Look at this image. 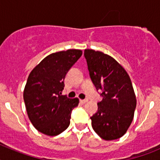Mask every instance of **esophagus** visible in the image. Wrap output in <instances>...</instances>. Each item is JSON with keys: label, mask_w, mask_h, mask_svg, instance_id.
<instances>
[{"label": "esophagus", "mask_w": 160, "mask_h": 160, "mask_svg": "<svg viewBox=\"0 0 160 160\" xmlns=\"http://www.w3.org/2000/svg\"><path fill=\"white\" fill-rule=\"evenodd\" d=\"M80 102H81L82 103H86L88 102V99H81L80 100Z\"/></svg>", "instance_id": "34e87169"}]
</instances>
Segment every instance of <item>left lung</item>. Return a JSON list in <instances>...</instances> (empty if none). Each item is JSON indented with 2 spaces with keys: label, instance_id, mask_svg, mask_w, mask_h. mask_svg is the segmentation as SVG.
<instances>
[{
  "label": "left lung",
  "instance_id": "8db88e82",
  "mask_svg": "<svg viewBox=\"0 0 160 160\" xmlns=\"http://www.w3.org/2000/svg\"><path fill=\"white\" fill-rule=\"evenodd\" d=\"M90 77L102 100L90 117L94 131L105 140L119 138L129 128L136 107L131 78L112 57L100 51L85 49Z\"/></svg>",
  "mask_w": 160,
  "mask_h": 160
}]
</instances>
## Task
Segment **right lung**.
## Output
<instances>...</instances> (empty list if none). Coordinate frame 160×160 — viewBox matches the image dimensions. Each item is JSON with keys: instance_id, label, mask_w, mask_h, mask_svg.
<instances>
[{"instance_id": "obj_1", "label": "right lung", "mask_w": 160, "mask_h": 160, "mask_svg": "<svg viewBox=\"0 0 160 160\" xmlns=\"http://www.w3.org/2000/svg\"><path fill=\"white\" fill-rule=\"evenodd\" d=\"M82 54L80 49L51 53L29 73L24 101L30 122L42 134L55 136L70 125L71 112L79 99L62 95V91L66 73Z\"/></svg>"}]
</instances>
